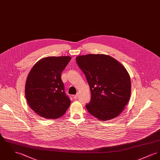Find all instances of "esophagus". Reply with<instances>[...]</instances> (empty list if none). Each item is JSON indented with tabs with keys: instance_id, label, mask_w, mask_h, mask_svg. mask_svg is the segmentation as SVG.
Returning a JSON list of instances; mask_svg holds the SVG:
<instances>
[{
	"instance_id": "34e87169",
	"label": "esophagus",
	"mask_w": 160,
	"mask_h": 160,
	"mask_svg": "<svg viewBox=\"0 0 160 160\" xmlns=\"http://www.w3.org/2000/svg\"><path fill=\"white\" fill-rule=\"evenodd\" d=\"M73 98H75V99H77V98L78 97V93H77V94H76L75 95H73Z\"/></svg>"
}]
</instances>
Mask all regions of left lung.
<instances>
[{
    "instance_id": "8db88e82",
    "label": "left lung",
    "mask_w": 160,
    "mask_h": 160,
    "mask_svg": "<svg viewBox=\"0 0 160 160\" xmlns=\"http://www.w3.org/2000/svg\"><path fill=\"white\" fill-rule=\"evenodd\" d=\"M91 92L85 107L94 117L107 121L118 117L129 101L131 81L124 67L112 57L89 54L76 58Z\"/></svg>"
}]
</instances>
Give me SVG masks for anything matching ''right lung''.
I'll return each mask as SVG.
<instances>
[{"label":"right lung","instance_id":"obj_1","mask_svg":"<svg viewBox=\"0 0 160 160\" xmlns=\"http://www.w3.org/2000/svg\"><path fill=\"white\" fill-rule=\"evenodd\" d=\"M71 60L70 56H49L37 62L28 75L25 97L32 110L47 119L64 115L71 101L64 90L61 74Z\"/></svg>","mask_w":160,"mask_h":160}]
</instances>
